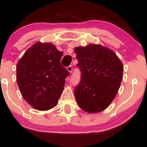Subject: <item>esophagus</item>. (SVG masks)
Returning <instances> with one entry per match:
<instances>
[{
  "mask_svg": "<svg viewBox=\"0 0 147 147\" xmlns=\"http://www.w3.org/2000/svg\"><path fill=\"white\" fill-rule=\"evenodd\" d=\"M67 70L70 72V73H71V72H72V65H69V66L67 67Z\"/></svg>",
  "mask_w": 147,
  "mask_h": 147,
  "instance_id": "1",
  "label": "esophagus"
}]
</instances>
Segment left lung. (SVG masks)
I'll return each mask as SVG.
<instances>
[{
    "label": "left lung",
    "instance_id": "1",
    "mask_svg": "<svg viewBox=\"0 0 147 147\" xmlns=\"http://www.w3.org/2000/svg\"><path fill=\"white\" fill-rule=\"evenodd\" d=\"M81 82L75 88L77 104L89 113L105 110L115 97L123 77V64L115 52L102 45L75 48Z\"/></svg>",
    "mask_w": 147,
    "mask_h": 147
}]
</instances>
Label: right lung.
Listing matches in <instances>:
<instances>
[{
  "instance_id": "right-lung-1",
  "label": "right lung",
  "mask_w": 147,
  "mask_h": 147,
  "mask_svg": "<svg viewBox=\"0 0 147 147\" xmlns=\"http://www.w3.org/2000/svg\"><path fill=\"white\" fill-rule=\"evenodd\" d=\"M63 52L51 43L37 42L26 50L16 65V82L24 99L34 109L56 106L65 79L70 75L61 64Z\"/></svg>"
}]
</instances>
